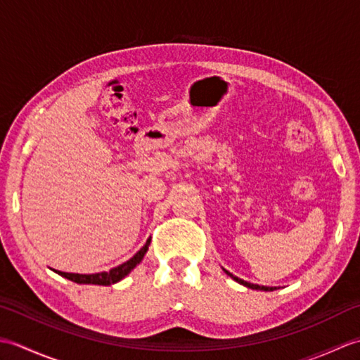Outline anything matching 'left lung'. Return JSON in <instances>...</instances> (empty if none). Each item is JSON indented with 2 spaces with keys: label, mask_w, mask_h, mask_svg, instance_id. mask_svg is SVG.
Instances as JSON below:
<instances>
[{
  "label": "left lung",
  "mask_w": 360,
  "mask_h": 360,
  "mask_svg": "<svg viewBox=\"0 0 360 360\" xmlns=\"http://www.w3.org/2000/svg\"><path fill=\"white\" fill-rule=\"evenodd\" d=\"M224 272H226L227 275H231V277H232L235 281H238V283H241L243 286H248V288H250V289H258V290H274V289H275V288H267V286H258V285H254V283H248V281H244V280H241V278H238V277H235V275H232L231 272L226 271V269H224Z\"/></svg>",
  "instance_id": "8db88e82"
}]
</instances>
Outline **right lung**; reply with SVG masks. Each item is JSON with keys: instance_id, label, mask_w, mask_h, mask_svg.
<instances>
[{"instance_id": "add662e5", "label": "right lung", "mask_w": 360, "mask_h": 360, "mask_svg": "<svg viewBox=\"0 0 360 360\" xmlns=\"http://www.w3.org/2000/svg\"><path fill=\"white\" fill-rule=\"evenodd\" d=\"M150 238L147 240V243L143 244V248L137 252V254L129 258L128 262H125L124 264H120L117 267H112L110 272H98V274H70V272H62L57 271L62 277L71 280L74 283H79V285H102V286H110L114 285V283L120 281L124 277L131 272L134 267L142 262L143 255L147 254L148 246H150Z\"/></svg>"}]
</instances>
